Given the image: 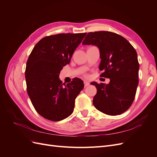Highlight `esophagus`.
Listing matches in <instances>:
<instances>
[{"mask_svg":"<svg viewBox=\"0 0 157 157\" xmlns=\"http://www.w3.org/2000/svg\"><path fill=\"white\" fill-rule=\"evenodd\" d=\"M84 87H87V86H88L89 85H90V83L88 82H87V81H84Z\"/></svg>","mask_w":157,"mask_h":157,"instance_id":"1","label":"esophagus"}]
</instances>
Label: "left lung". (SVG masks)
<instances>
[{
	"instance_id": "left-lung-1",
	"label": "left lung",
	"mask_w": 157,
	"mask_h": 157,
	"mask_svg": "<svg viewBox=\"0 0 157 157\" xmlns=\"http://www.w3.org/2000/svg\"><path fill=\"white\" fill-rule=\"evenodd\" d=\"M82 44L99 48V68L103 71L100 76L110 79L107 84L91 83L97 88L94 107L106 115H121L132 105L138 86L140 64L136 50L124 37L109 31L89 33Z\"/></svg>"
}]
</instances>
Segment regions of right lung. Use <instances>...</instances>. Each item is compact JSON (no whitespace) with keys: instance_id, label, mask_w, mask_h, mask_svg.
I'll return each mask as SVG.
<instances>
[{"instance_id":"add662e5","label":"right lung","mask_w":157,"mask_h":157,"mask_svg":"<svg viewBox=\"0 0 157 157\" xmlns=\"http://www.w3.org/2000/svg\"><path fill=\"white\" fill-rule=\"evenodd\" d=\"M86 33H61L46 36L33 48L26 64L27 91L37 113L46 119L60 121L73 112L75 101L84 88L74 78L65 85L59 76Z\"/></svg>"}]
</instances>
